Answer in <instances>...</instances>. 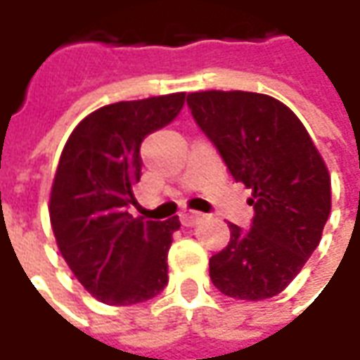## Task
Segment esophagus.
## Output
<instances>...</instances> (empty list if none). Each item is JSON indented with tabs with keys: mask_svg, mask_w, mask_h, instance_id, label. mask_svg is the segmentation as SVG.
<instances>
[{
	"mask_svg": "<svg viewBox=\"0 0 360 360\" xmlns=\"http://www.w3.org/2000/svg\"><path fill=\"white\" fill-rule=\"evenodd\" d=\"M202 218H204V214H200V212H183V214H181V224L187 227L196 226V224H198Z\"/></svg>",
	"mask_w": 360,
	"mask_h": 360,
	"instance_id": "obj_1",
	"label": "esophagus"
}]
</instances>
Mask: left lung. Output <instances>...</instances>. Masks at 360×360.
I'll use <instances>...</instances> for the list:
<instances>
[{"label": "left lung", "mask_w": 360, "mask_h": 360, "mask_svg": "<svg viewBox=\"0 0 360 360\" xmlns=\"http://www.w3.org/2000/svg\"><path fill=\"white\" fill-rule=\"evenodd\" d=\"M188 110L235 181L252 191L250 229L229 224L210 279L227 297L281 293L322 239L332 187L324 160L299 117L276 98L243 90L187 96Z\"/></svg>", "instance_id": "left-lung-1"}]
</instances>
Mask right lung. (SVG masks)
I'll use <instances>...</instances> for the list:
<instances>
[{"label": "right lung", "instance_id": "obj_1", "mask_svg": "<svg viewBox=\"0 0 360 360\" xmlns=\"http://www.w3.org/2000/svg\"><path fill=\"white\" fill-rule=\"evenodd\" d=\"M185 92L103 105L75 127L50 196L51 229L75 278L105 304H136L167 285V250L179 218L144 221L136 204L142 141L179 115Z\"/></svg>", "mask_w": 360, "mask_h": 360}]
</instances>
